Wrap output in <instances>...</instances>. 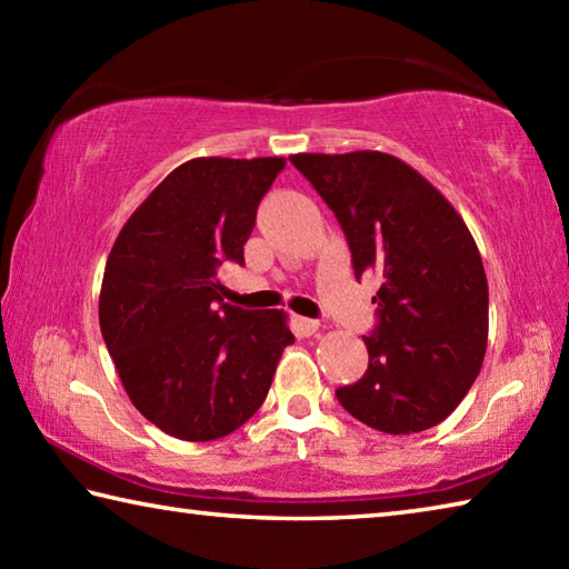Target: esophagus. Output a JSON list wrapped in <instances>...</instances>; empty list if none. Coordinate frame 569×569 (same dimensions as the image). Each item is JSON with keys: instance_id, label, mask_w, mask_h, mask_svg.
<instances>
[{"instance_id": "esophagus-1", "label": "esophagus", "mask_w": 569, "mask_h": 569, "mask_svg": "<svg viewBox=\"0 0 569 569\" xmlns=\"http://www.w3.org/2000/svg\"><path fill=\"white\" fill-rule=\"evenodd\" d=\"M296 326H298V331H301L303 336H313L316 331H319V321L316 319H296Z\"/></svg>"}]
</instances>
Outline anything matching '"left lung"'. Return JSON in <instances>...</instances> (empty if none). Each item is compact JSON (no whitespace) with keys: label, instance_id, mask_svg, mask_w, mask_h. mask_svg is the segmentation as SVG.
<instances>
[{"label":"left lung","instance_id":"8db88e82","mask_svg":"<svg viewBox=\"0 0 569 569\" xmlns=\"http://www.w3.org/2000/svg\"><path fill=\"white\" fill-rule=\"evenodd\" d=\"M351 250L353 276H379L369 369L336 389L371 429L411 435L445 421L475 383L487 349V276L465 220L399 158L377 150L291 156Z\"/></svg>","mask_w":569,"mask_h":569}]
</instances>
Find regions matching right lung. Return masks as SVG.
<instances>
[{
    "mask_svg": "<svg viewBox=\"0 0 569 569\" xmlns=\"http://www.w3.org/2000/svg\"><path fill=\"white\" fill-rule=\"evenodd\" d=\"M283 158L182 162L122 226L100 291V331L122 387L166 435L210 441L261 407L293 333L283 311L223 301Z\"/></svg>",
    "mask_w": 569,
    "mask_h": 569,
    "instance_id": "right-lung-1",
    "label": "right lung"
}]
</instances>
